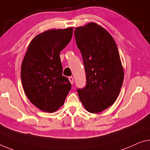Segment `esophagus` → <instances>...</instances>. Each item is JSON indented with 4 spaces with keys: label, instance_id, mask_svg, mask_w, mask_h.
Masks as SVG:
<instances>
[{
    "label": "esophagus",
    "instance_id": "1",
    "mask_svg": "<svg viewBox=\"0 0 150 150\" xmlns=\"http://www.w3.org/2000/svg\"><path fill=\"white\" fill-rule=\"evenodd\" d=\"M68 79H69V80H70V82L71 84H74V78H73V77L70 76V77L68 78Z\"/></svg>",
    "mask_w": 150,
    "mask_h": 150
}]
</instances>
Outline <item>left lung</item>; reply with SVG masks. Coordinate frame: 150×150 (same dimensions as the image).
<instances>
[{
  "label": "left lung",
  "instance_id": "1",
  "mask_svg": "<svg viewBox=\"0 0 150 150\" xmlns=\"http://www.w3.org/2000/svg\"><path fill=\"white\" fill-rule=\"evenodd\" d=\"M74 35L86 75V85L78 89V96L87 111L98 113L120 93L124 71L118 48L109 32L95 23L76 27Z\"/></svg>",
  "mask_w": 150,
  "mask_h": 150
}]
</instances>
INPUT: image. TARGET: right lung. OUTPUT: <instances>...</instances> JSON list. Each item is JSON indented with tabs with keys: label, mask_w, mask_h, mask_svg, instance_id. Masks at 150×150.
I'll return each instance as SVG.
<instances>
[{
	"label": "right lung",
	"mask_w": 150,
	"mask_h": 150,
	"mask_svg": "<svg viewBox=\"0 0 150 150\" xmlns=\"http://www.w3.org/2000/svg\"><path fill=\"white\" fill-rule=\"evenodd\" d=\"M73 27L47 30L30 42L21 65L23 87L29 100L39 109L54 112L64 105L71 89L62 75L59 54L70 42Z\"/></svg>",
	"instance_id": "right-lung-1"
}]
</instances>
